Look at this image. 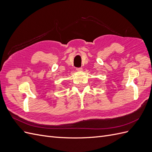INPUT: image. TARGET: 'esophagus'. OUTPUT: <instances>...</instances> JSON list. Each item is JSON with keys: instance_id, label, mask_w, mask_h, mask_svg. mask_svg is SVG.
<instances>
[{"instance_id": "1", "label": "esophagus", "mask_w": 152, "mask_h": 152, "mask_svg": "<svg viewBox=\"0 0 152 152\" xmlns=\"http://www.w3.org/2000/svg\"><path fill=\"white\" fill-rule=\"evenodd\" d=\"M76 70H77V72H82V70H82V68H77Z\"/></svg>"}]
</instances>
